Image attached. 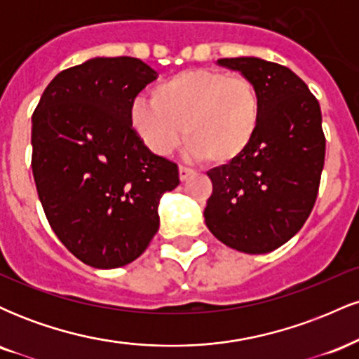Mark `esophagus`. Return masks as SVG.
I'll return each instance as SVG.
<instances>
[{"label":"esophagus","instance_id":"34e87169","mask_svg":"<svg viewBox=\"0 0 359 359\" xmlns=\"http://www.w3.org/2000/svg\"><path fill=\"white\" fill-rule=\"evenodd\" d=\"M192 175H194L192 168H187V167H184V165L179 167V177H180V180H182V182H185V180L191 179Z\"/></svg>","mask_w":359,"mask_h":359}]
</instances>
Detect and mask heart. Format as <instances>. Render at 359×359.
<instances>
[{
  "label": "heart",
  "mask_w": 359,
  "mask_h": 359,
  "mask_svg": "<svg viewBox=\"0 0 359 359\" xmlns=\"http://www.w3.org/2000/svg\"><path fill=\"white\" fill-rule=\"evenodd\" d=\"M130 118L154 154H172L185 137L191 158L222 167L240 160L253 143L262 100L246 77L189 69L156 86L154 100L135 101Z\"/></svg>",
  "instance_id": "1"
}]
</instances>
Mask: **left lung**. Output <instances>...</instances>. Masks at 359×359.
I'll list each match as a JSON object with an SVG mask.
<instances>
[{
    "instance_id": "8db88e82",
    "label": "left lung",
    "mask_w": 359,
    "mask_h": 359,
    "mask_svg": "<svg viewBox=\"0 0 359 359\" xmlns=\"http://www.w3.org/2000/svg\"><path fill=\"white\" fill-rule=\"evenodd\" d=\"M217 64L253 82L262 119L240 160L208 172L205 224L229 248L269 253L300 231L316 204L325 156L320 106L285 65L257 57Z\"/></svg>"
}]
</instances>
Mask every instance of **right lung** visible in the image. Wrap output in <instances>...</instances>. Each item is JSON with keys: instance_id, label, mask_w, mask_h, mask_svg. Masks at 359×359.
<instances>
[{"instance_id": "1", "label": "right lung", "mask_w": 359, "mask_h": 359, "mask_svg": "<svg viewBox=\"0 0 359 359\" xmlns=\"http://www.w3.org/2000/svg\"><path fill=\"white\" fill-rule=\"evenodd\" d=\"M133 57H96L53 77L32 116V170L48 224L94 269L137 259L158 231V201L179 167L131 125L140 90L156 79Z\"/></svg>"}]
</instances>
